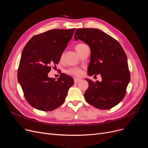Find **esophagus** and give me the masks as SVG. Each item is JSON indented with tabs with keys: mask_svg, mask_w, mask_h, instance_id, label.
Wrapping results in <instances>:
<instances>
[{
	"mask_svg": "<svg viewBox=\"0 0 148 148\" xmlns=\"http://www.w3.org/2000/svg\"><path fill=\"white\" fill-rule=\"evenodd\" d=\"M81 80V79H77V78H75L74 79V83H78L79 82H80Z\"/></svg>",
	"mask_w": 148,
	"mask_h": 148,
	"instance_id": "1",
	"label": "esophagus"
}]
</instances>
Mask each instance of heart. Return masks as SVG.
Masks as SVG:
<instances>
[{
	"instance_id": "1",
	"label": "heart",
	"mask_w": 148,
	"mask_h": 148,
	"mask_svg": "<svg viewBox=\"0 0 148 148\" xmlns=\"http://www.w3.org/2000/svg\"><path fill=\"white\" fill-rule=\"evenodd\" d=\"M86 46V45L84 44H77L75 46V50L77 51V53H79L80 51L84 47ZM63 58V55L61 56V58ZM66 73L69 74H71L74 76H77V77H79L82 74V69L78 68H71L68 69V71H66Z\"/></svg>"
}]
</instances>
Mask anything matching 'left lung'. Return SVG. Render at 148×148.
Masks as SVG:
<instances>
[{
  "instance_id": "obj_1",
  "label": "left lung",
  "mask_w": 148,
  "mask_h": 148,
  "mask_svg": "<svg viewBox=\"0 0 148 148\" xmlns=\"http://www.w3.org/2000/svg\"><path fill=\"white\" fill-rule=\"evenodd\" d=\"M74 40H80L90 47V62L88 74H100L102 81L86 79L89 88L84 97L90 105L107 110L123 99L130 81L127 55L115 39L98 29H78Z\"/></svg>"
}]
</instances>
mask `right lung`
I'll return each instance as SVG.
<instances>
[{
    "instance_id": "1",
    "label": "right lung",
    "mask_w": 148,
    "mask_h": 148,
    "mask_svg": "<svg viewBox=\"0 0 148 148\" xmlns=\"http://www.w3.org/2000/svg\"><path fill=\"white\" fill-rule=\"evenodd\" d=\"M75 29H53L33 36L21 53L17 79L28 103L39 110L52 111L64 103L71 77L61 74L59 78L48 76L51 65L60 57Z\"/></svg>"
}]
</instances>
